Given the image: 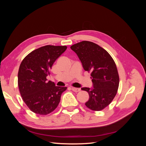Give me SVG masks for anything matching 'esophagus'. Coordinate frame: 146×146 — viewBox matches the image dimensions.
Instances as JSON below:
<instances>
[{
	"label": "esophagus",
	"mask_w": 146,
	"mask_h": 146,
	"mask_svg": "<svg viewBox=\"0 0 146 146\" xmlns=\"http://www.w3.org/2000/svg\"><path fill=\"white\" fill-rule=\"evenodd\" d=\"M72 90L74 92H79L80 91V88H74V87H72Z\"/></svg>",
	"instance_id": "1"
}]
</instances>
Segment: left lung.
I'll return each instance as SVG.
<instances>
[{
  "label": "left lung",
  "instance_id": "left-lung-1",
  "mask_svg": "<svg viewBox=\"0 0 146 146\" xmlns=\"http://www.w3.org/2000/svg\"><path fill=\"white\" fill-rule=\"evenodd\" d=\"M86 71L91 72L93 87L82 88L88 92L85 105L93 111H100L111 102L116 95L119 77L115 62L108 52L96 44L83 41L72 45Z\"/></svg>",
  "mask_w": 146,
  "mask_h": 146
}]
</instances>
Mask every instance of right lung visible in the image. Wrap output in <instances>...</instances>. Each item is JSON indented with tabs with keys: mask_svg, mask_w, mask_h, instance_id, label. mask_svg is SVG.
Masks as SVG:
<instances>
[{
	"mask_svg": "<svg viewBox=\"0 0 146 146\" xmlns=\"http://www.w3.org/2000/svg\"><path fill=\"white\" fill-rule=\"evenodd\" d=\"M66 48L65 46H42L30 52L21 62L17 76L20 94L33 113L46 115L54 111L67 89L46 78L53 64Z\"/></svg>",
	"mask_w": 146,
	"mask_h": 146,
	"instance_id": "add662e5",
	"label": "right lung"
}]
</instances>
